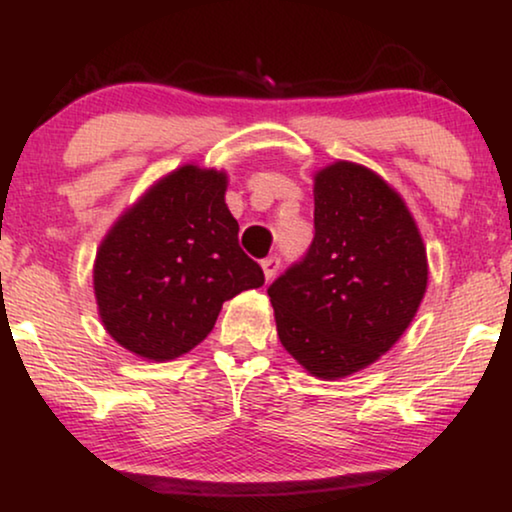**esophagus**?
I'll return each mask as SVG.
<instances>
[{
	"mask_svg": "<svg viewBox=\"0 0 512 512\" xmlns=\"http://www.w3.org/2000/svg\"><path fill=\"white\" fill-rule=\"evenodd\" d=\"M261 268H263V275H265V279H270L277 275V270H279V256H268V258H263L261 261Z\"/></svg>",
	"mask_w": 512,
	"mask_h": 512,
	"instance_id": "1",
	"label": "esophagus"
}]
</instances>
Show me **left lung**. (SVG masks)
Segmentation results:
<instances>
[{"mask_svg":"<svg viewBox=\"0 0 512 512\" xmlns=\"http://www.w3.org/2000/svg\"><path fill=\"white\" fill-rule=\"evenodd\" d=\"M429 282L426 247L401 195L368 167L314 174V240L270 284L277 335L307 373H359L396 345Z\"/></svg>","mask_w":512,"mask_h":512,"instance_id":"1","label":"left lung"}]
</instances>
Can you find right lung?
Returning a JSON list of instances; mask_svg holds the SVG:
<instances>
[{"label":"right lung","mask_w":512,"mask_h":512,"mask_svg":"<svg viewBox=\"0 0 512 512\" xmlns=\"http://www.w3.org/2000/svg\"><path fill=\"white\" fill-rule=\"evenodd\" d=\"M226 172L184 165L121 214L95 256L93 286L107 333L128 352L170 361L207 338L221 305L263 286L237 242Z\"/></svg>","instance_id":"1"}]
</instances>
